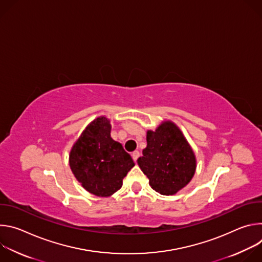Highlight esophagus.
Wrapping results in <instances>:
<instances>
[{"mask_svg": "<svg viewBox=\"0 0 262 262\" xmlns=\"http://www.w3.org/2000/svg\"><path fill=\"white\" fill-rule=\"evenodd\" d=\"M139 157H140V152H139V151H134V152L132 154V158H133V160H134L135 162L138 161Z\"/></svg>", "mask_w": 262, "mask_h": 262, "instance_id": "esophagus-1", "label": "esophagus"}]
</instances>
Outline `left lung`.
Instances as JSON below:
<instances>
[{
  "mask_svg": "<svg viewBox=\"0 0 262 262\" xmlns=\"http://www.w3.org/2000/svg\"><path fill=\"white\" fill-rule=\"evenodd\" d=\"M138 165L151 188L169 196L191 181L196 170V159L179 128L167 121L156 132L148 130L147 147Z\"/></svg>",
  "mask_w": 262,
  "mask_h": 262,
  "instance_id": "1",
  "label": "left lung"
}]
</instances>
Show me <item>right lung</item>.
Returning a JSON list of instances; mask_svg holds the SVG:
<instances>
[{
  "label": "right lung",
  "mask_w": 262,
  "mask_h": 262,
  "mask_svg": "<svg viewBox=\"0 0 262 262\" xmlns=\"http://www.w3.org/2000/svg\"><path fill=\"white\" fill-rule=\"evenodd\" d=\"M111 128L105 117L95 119L73 145L69 156L74 176L85 190L99 197L117 192L135 166L122 145L111 138Z\"/></svg>",
  "instance_id": "1"
}]
</instances>
